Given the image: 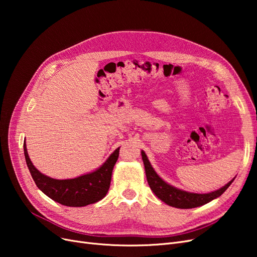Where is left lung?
Returning <instances> with one entry per match:
<instances>
[{
  "mask_svg": "<svg viewBox=\"0 0 257 257\" xmlns=\"http://www.w3.org/2000/svg\"><path fill=\"white\" fill-rule=\"evenodd\" d=\"M142 157L145 165L146 176L148 183H149L151 190L162 201H164L165 204L180 208V209H191L196 208L199 206H203L209 201L213 200L214 198L221 196L222 194L227 190L228 186L231 184V181H229L226 185H224L220 190H216L214 192L208 193V194H195V193H189L182 190H179L174 186L167 184L154 172L152 166L150 165V162L148 161L147 155L145 152H142Z\"/></svg>",
  "mask_w": 257,
  "mask_h": 257,
  "instance_id": "obj_1",
  "label": "left lung"
}]
</instances>
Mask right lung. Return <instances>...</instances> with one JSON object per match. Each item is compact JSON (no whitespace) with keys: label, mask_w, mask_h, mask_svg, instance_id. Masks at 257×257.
<instances>
[{"label":"right lung","mask_w":257,"mask_h":257,"mask_svg":"<svg viewBox=\"0 0 257 257\" xmlns=\"http://www.w3.org/2000/svg\"><path fill=\"white\" fill-rule=\"evenodd\" d=\"M23 149L27 165L38 189L61 205L82 207L96 203L107 194L110 186L112 169L119 158L120 148L95 172L67 180H57L41 174L31 162L26 144L23 145Z\"/></svg>","instance_id":"obj_1"}]
</instances>
